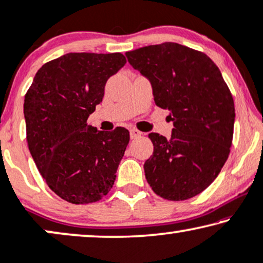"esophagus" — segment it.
Here are the masks:
<instances>
[{"mask_svg": "<svg viewBox=\"0 0 263 263\" xmlns=\"http://www.w3.org/2000/svg\"><path fill=\"white\" fill-rule=\"evenodd\" d=\"M129 135H131V139H136V138L141 137L142 132L138 131V129H136V128H132L131 131H129Z\"/></svg>", "mask_w": 263, "mask_h": 263, "instance_id": "34e87169", "label": "esophagus"}]
</instances>
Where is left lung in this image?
<instances>
[{"label": "left lung", "mask_w": 263, "mask_h": 263, "mask_svg": "<svg viewBox=\"0 0 263 263\" xmlns=\"http://www.w3.org/2000/svg\"><path fill=\"white\" fill-rule=\"evenodd\" d=\"M132 67L153 86L157 106L171 111L170 139L150 134L154 153L145 161L148 184L160 197L185 201L204 191L231 152L232 93L209 56L166 42L126 52Z\"/></svg>", "instance_id": "obj_1"}]
</instances>
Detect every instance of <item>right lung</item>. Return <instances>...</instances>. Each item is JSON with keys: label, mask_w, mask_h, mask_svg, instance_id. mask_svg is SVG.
Returning <instances> with one entry per match:
<instances>
[{"label": "right lung", "mask_w": 263, "mask_h": 263, "mask_svg": "<svg viewBox=\"0 0 263 263\" xmlns=\"http://www.w3.org/2000/svg\"><path fill=\"white\" fill-rule=\"evenodd\" d=\"M125 64L120 52H69L42 66L25 95L31 155L50 190L73 204L100 201L114 185L128 129L97 131L86 121Z\"/></svg>", "instance_id": "obj_1"}]
</instances>
